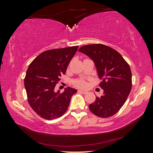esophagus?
<instances>
[{
    "label": "esophagus",
    "instance_id": "1",
    "mask_svg": "<svg viewBox=\"0 0 153 153\" xmlns=\"http://www.w3.org/2000/svg\"><path fill=\"white\" fill-rule=\"evenodd\" d=\"M78 92H80V93L84 94H87V91H84V90H78Z\"/></svg>",
    "mask_w": 153,
    "mask_h": 153
}]
</instances>
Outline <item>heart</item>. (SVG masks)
Listing matches in <instances>:
<instances>
[{"instance_id":"1","label":"heart","mask_w":153,"mask_h":153,"mask_svg":"<svg viewBox=\"0 0 153 153\" xmlns=\"http://www.w3.org/2000/svg\"><path fill=\"white\" fill-rule=\"evenodd\" d=\"M74 84H75L76 86L79 87H85L87 86L86 82L83 80H76L75 81V82H74Z\"/></svg>"}]
</instances>
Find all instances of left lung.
Returning <instances> with one entry per match:
<instances>
[{"label":"left lung","instance_id":"1","mask_svg":"<svg viewBox=\"0 0 153 153\" xmlns=\"http://www.w3.org/2000/svg\"><path fill=\"white\" fill-rule=\"evenodd\" d=\"M94 61L103 94L96 97L89 107L97 116H112L121 109L130 93L132 75L129 64L112 48L102 44L82 46L78 50Z\"/></svg>","mask_w":153,"mask_h":153}]
</instances>
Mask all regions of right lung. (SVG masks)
<instances>
[{"instance_id":"right-lung-1","label":"right lung","mask_w":153,"mask_h":153,"mask_svg":"<svg viewBox=\"0 0 153 153\" xmlns=\"http://www.w3.org/2000/svg\"><path fill=\"white\" fill-rule=\"evenodd\" d=\"M78 46L47 50L34 59L27 69L24 85L29 104L42 118L52 120L66 112L72 96L77 91L67 87L62 93L55 87L66 73Z\"/></svg>"}]
</instances>
